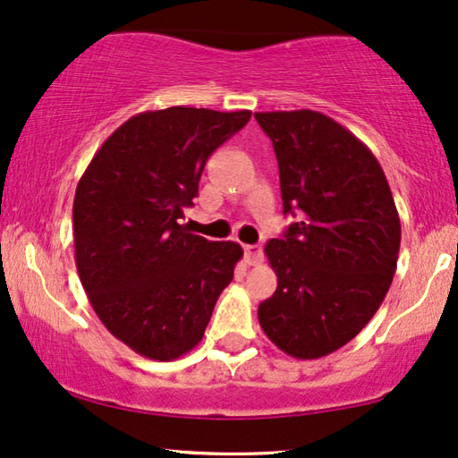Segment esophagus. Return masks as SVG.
Instances as JSON below:
<instances>
[{
    "mask_svg": "<svg viewBox=\"0 0 458 458\" xmlns=\"http://www.w3.org/2000/svg\"><path fill=\"white\" fill-rule=\"evenodd\" d=\"M243 254H246L248 265H259L262 260V248L260 246H243Z\"/></svg>",
    "mask_w": 458,
    "mask_h": 458,
    "instance_id": "1",
    "label": "esophagus"
}]
</instances>
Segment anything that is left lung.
Returning a JSON list of instances; mask_svg holds the SVG:
<instances>
[{
  "instance_id": "obj_1",
  "label": "left lung",
  "mask_w": 458,
  "mask_h": 458,
  "mask_svg": "<svg viewBox=\"0 0 458 458\" xmlns=\"http://www.w3.org/2000/svg\"><path fill=\"white\" fill-rule=\"evenodd\" d=\"M279 162L284 212H298L265 254L277 290L259 306L268 340L293 359L335 352L390 290L400 218L371 149L315 110L256 112Z\"/></svg>"
}]
</instances>
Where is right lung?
Returning a JSON list of instances; mask_svg holds the SVG:
<instances>
[{
  "instance_id": "obj_1",
  "label": "right lung",
  "mask_w": 458,
  "mask_h": 458,
  "mask_svg": "<svg viewBox=\"0 0 458 458\" xmlns=\"http://www.w3.org/2000/svg\"><path fill=\"white\" fill-rule=\"evenodd\" d=\"M252 112L173 106L123 123L98 149L72 204L74 259L87 298L116 340L174 360L204 337L243 250L181 225L208 156Z\"/></svg>"
}]
</instances>
